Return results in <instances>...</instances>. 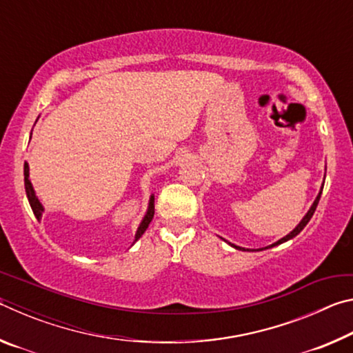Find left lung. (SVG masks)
I'll list each match as a JSON object with an SVG mask.
<instances>
[{"instance_id":"1","label":"left lung","mask_w":353,"mask_h":353,"mask_svg":"<svg viewBox=\"0 0 353 353\" xmlns=\"http://www.w3.org/2000/svg\"><path fill=\"white\" fill-rule=\"evenodd\" d=\"M325 170H327V166H325ZM324 179H325V176H324ZM322 188H324V183H322V187H321V190H319V193H318V196H316V199H314V202L312 204V207H310V210L305 213V216H303L302 219H301V223H299L294 229H292L288 235H285L283 238H280L279 241H276V243H272L271 246H266V248H260V249H256V250H265V249H270V248H274V246H279V244H282V243H285V241H288V240H292V238H294L296 235H299L301 234V232L303 230V227H305L307 224H308V221L312 219V216H313V213H314V210H316V207H318V204H319V199H321V194H322ZM224 240V238H223ZM227 244H230L232 248H235V249H238V250H249V249H246V248H240V246H235L234 243H229L227 240H224Z\"/></svg>"}]
</instances>
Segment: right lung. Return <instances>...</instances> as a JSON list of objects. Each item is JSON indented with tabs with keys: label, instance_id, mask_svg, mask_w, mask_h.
<instances>
[{
	"label": "right lung",
	"instance_id": "add662e5",
	"mask_svg": "<svg viewBox=\"0 0 353 353\" xmlns=\"http://www.w3.org/2000/svg\"><path fill=\"white\" fill-rule=\"evenodd\" d=\"M31 135H32V132H31ZM25 190H26V196H28L29 205H31L32 212L35 214V218L40 221L41 219V214H43V212H45V208H43V205H41V202L39 201L37 194H35V190H34L32 183H31V179H29V165H28V162H25ZM152 218H154V194H151V198H149L148 210L145 213V216H143V219H141L139 229H137V232H135L134 243L139 241L140 238H141V235L145 234L149 223H151V221H152Z\"/></svg>",
	"mask_w": 353,
	"mask_h": 353
}]
</instances>
